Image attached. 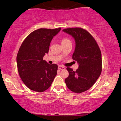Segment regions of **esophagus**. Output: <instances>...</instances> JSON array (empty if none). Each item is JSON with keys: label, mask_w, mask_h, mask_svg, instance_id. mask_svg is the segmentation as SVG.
<instances>
[{"label": "esophagus", "mask_w": 121, "mask_h": 121, "mask_svg": "<svg viewBox=\"0 0 121 121\" xmlns=\"http://www.w3.org/2000/svg\"><path fill=\"white\" fill-rule=\"evenodd\" d=\"M58 69H60V70H64L65 69V68L62 65H59L58 66Z\"/></svg>", "instance_id": "1"}]
</instances>
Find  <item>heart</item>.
I'll return each instance as SVG.
<instances>
[{"label":"heart","instance_id":"heart-1","mask_svg":"<svg viewBox=\"0 0 121 121\" xmlns=\"http://www.w3.org/2000/svg\"><path fill=\"white\" fill-rule=\"evenodd\" d=\"M68 42H71V41H70V39H68V38L64 37L62 39V44L66 43H68Z\"/></svg>","mask_w":121,"mask_h":121}]
</instances>
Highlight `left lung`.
Wrapping results in <instances>:
<instances>
[{
	"mask_svg": "<svg viewBox=\"0 0 121 121\" xmlns=\"http://www.w3.org/2000/svg\"><path fill=\"white\" fill-rule=\"evenodd\" d=\"M63 31L75 39V48L72 58L79 64L76 71L67 68L69 76L65 82L72 91L81 93L89 90L100 77L102 71L101 53L96 41L86 30L68 28Z\"/></svg>",
	"mask_w": 121,
	"mask_h": 121,
	"instance_id": "1",
	"label": "left lung"
}]
</instances>
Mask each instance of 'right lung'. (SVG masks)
Here are the masks:
<instances>
[{"instance_id": "add662e5", "label": "right lung", "mask_w": 121, "mask_h": 121, "mask_svg": "<svg viewBox=\"0 0 121 121\" xmlns=\"http://www.w3.org/2000/svg\"><path fill=\"white\" fill-rule=\"evenodd\" d=\"M61 28L39 29L29 34L20 47L16 61L18 72L28 88L43 92L51 86L57 75L58 65L49 64L43 57L48 53L50 43Z\"/></svg>"}]
</instances>
